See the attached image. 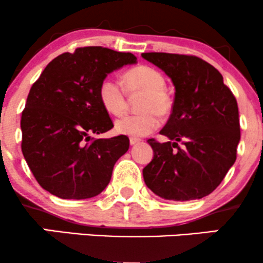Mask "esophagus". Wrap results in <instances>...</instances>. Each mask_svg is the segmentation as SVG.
Listing matches in <instances>:
<instances>
[{"instance_id": "34e87169", "label": "esophagus", "mask_w": 263, "mask_h": 263, "mask_svg": "<svg viewBox=\"0 0 263 263\" xmlns=\"http://www.w3.org/2000/svg\"><path fill=\"white\" fill-rule=\"evenodd\" d=\"M141 140L140 138H136V137H131L129 138V143H131V146H135V144L140 143Z\"/></svg>"}]
</instances>
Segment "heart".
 Instances as JSON below:
<instances>
[{"instance_id": "heart-1", "label": "heart", "mask_w": 263, "mask_h": 263, "mask_svg": "<svg viewBox=\"0 0 263 263\" xmlns=\"http://www.w3.org/2000/svg\"><path fill=\"white\" fill-rule=\"evenodd\" d=\"M125 90L131 96L142 95L138 101L140 114L123 116L115 122V129L121 135L143 137L159 126V116H167L171 101L164 92V77L151 66L140 65L129 69L122 77ZM125 90L117 81L106 78L99 86V99L108 114L119 116L127 108Z\"/></svg>"}]
</instances>
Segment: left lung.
<instances>
[{"label": "left lung", "mask_w": 263, "mask_h": 263, "mask_svg": "<svg viewBox=\"0 0 263 263\" xmlns=\"http://www.w3.org/2000/svg\"><path fill=\"white\" fill-rule=\"evenodd\" d=\"M142 58L164 71L176 89L172 115L159 132L170 141H147L153 158L143 168L144 183L165 200L206 197L236 161L240 142L236 99L222 75L198 57L142 53ZM178 141L183 142V147Z\"/></svg>", "instance_id": "8db88e82"}]
</instances>
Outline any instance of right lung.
<instances>
[{"label": "right lung", "instance_id": "obj_1", "mask_svg": "<svg viewBox=\"0 0 263 263\" xmlns=\"http://www.w3.org/2000/svg\"><path fill=\"white\" fill-rule=\"evenodd\" d=\"M136 63L131 53L78 48L54 58L33 84L21 119L22 152L39 185L50 194L89 199L110 183L129 140H91L92 134L114 127L99 99V86L110 73Z\"/></svg>", "mask_w": 263, "mask_h": 263}]
</instances>
